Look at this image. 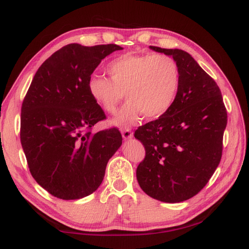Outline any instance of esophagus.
<instances>
[{"mask_svg":"<svg viewBox=\"0 0 249 249\" xmlns=\"http://www.w3.org/2000/svg\"><path fill=\"white\" fill-rule=\"evenodd\" d=\"M133 133H131V130L129 129H123L122 130V137H123V139L125 140H128L133 138Z\"/></svg>","mask_w":249,"mask_h":249,"instance_id":"esophagus-1","label":"esophagus"}]
</instances>
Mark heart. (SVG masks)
Wrapping results in <instances>:
<instances>
[{
	"label": "heart",
	"mask_w": 249,
	"mask_h": 249,
	"mask_svg": "<svg viewBox=\"0 0 249 249\" xmlns=\"http://www.w3.org/2000/svg\"><path fill=\"white\" fill-rule=\"evenodd\" d=\"M109 78L92 75L88 79L89 96L105 112L114 113L124 98L112 124L129 126L142 115L157 119L171 108L179 88L181 72L177 61L166 54L125 53L107 66Z\"/></svg>",
	"instance_id": "b5f03b06"
}]
</instances>
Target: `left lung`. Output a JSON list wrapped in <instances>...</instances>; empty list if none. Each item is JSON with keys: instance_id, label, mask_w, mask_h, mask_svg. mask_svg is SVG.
Returning <instances> with one entry per match:
<instances>
[{"instance_id": "obj_1", "label": "left lung", "mask_w": 249, "mask_h": 249, "mask_svg": "<svg viewBox=\"0 0 249 249\" xmlns=\"http://www.w3.org/2000/svg\"><path fill=\"white\" fill-rule=\"evenodd\" d=\"M150 48L177 61L181 81L171 108L135 131L145 149L137 179L150 197L182 202L197 195L219 165L227 110L217 83L192 55L179 49Z\"/></svg>"}]
</instances>
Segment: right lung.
<instances>
[{
  "label": "right lung",
  "instance_id": "1",
  "mask_svg": "<svg viewBox=\"0 0 249 249\" xmlns=\"http://www.w3.org/2000/svg\"><path fill=\"white\" fill-rule=\"evenodd\" d=\"M122 49L114 44L64 46L41 64L26 92L21 144L32 177L56 198L76 200L93 194L122 144L115 127L92 133L106 115L88 91L95 68Z\"/></svg>",
  "mask_w": 249,
  "mask_h": 249
}]
</instances>
